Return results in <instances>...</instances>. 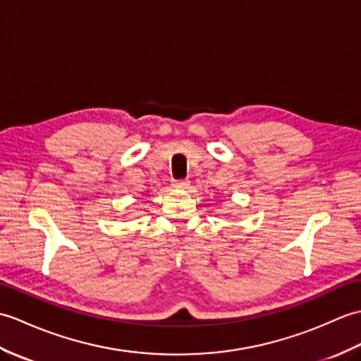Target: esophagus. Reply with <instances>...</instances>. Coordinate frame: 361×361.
Returning a JSON list of instances; mask_svg holds the SVG:
<instances>
[{
    "label": "esophagus",
    "mask_w": 361,
    "mask_h": 361,
    "mask_svg": "<svg viewBox=\"0 0 361 361\" xmlns=\"http://www.w3.org/2000/svg\"><path fill=\"white\" fill-rule=\"evenodd\" d=\"M173 187H174V188H179V190H185V188L190 187V180H187V179L174 180V182H173Z\"/></svg>",
    "instance_id": "34e87169"
}]
</instances>
